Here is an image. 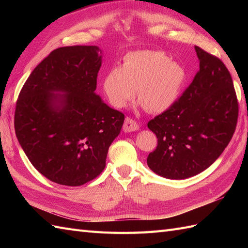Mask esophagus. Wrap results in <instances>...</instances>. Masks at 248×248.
Returning <instances> with one entry per match:
<instances>
[{
  "mask_svg": "<svg viewBox=\"0 0 248 248\" xmlns=\"http://www.w3.org/2000/svg\"><path fill=\"white\" fill-rule=\"evenodd\" d=\"M139 129H140V125L135 120H133L132 118H130V117L125 118L124 124V132H133V131H138Z\"/></svg>",
  "mask_w": 248,
  "mask_h": 248,
  "instance_id": "esophagus-1",
  "label": "esophagus"
}]
</instances>
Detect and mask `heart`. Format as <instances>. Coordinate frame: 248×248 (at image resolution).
I'll return each instance as SVG.
<instances>
[{"label":"heart","instance_id":"1","mask_svg":"<svg viewBox=\"0 0 248 248\" xmlns=\"http://www.w3.org/2000/svg\"><path fill=\"white\" fill-rule=\"evenodd\" d=\"M187 80L181 62L171 61L164 52H130L120 67L110 69L102 81L103 92L114 108H124L134 97L147 112H165L180 97Z\"/></svg>","mask_w":248,"mask_h":248}]
</instances>
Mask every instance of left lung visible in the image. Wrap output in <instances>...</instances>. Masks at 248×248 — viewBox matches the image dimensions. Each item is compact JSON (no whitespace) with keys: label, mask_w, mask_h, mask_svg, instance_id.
<instances>
[{"label":"left lung","mask_w":248,"mask_h":248,"mask_svg":"<svg viewBox=\"0 0 248 248\" xmlns=\"http://www.w3.org/2000/svg\"><path fill=\"white\" fill-rule=\"evenodd\" d=\"M199 70L186 91L148 123L157 146L147 157L156 175L172 180L196 176L217 161L229 144L239 104L224 62L195 46Z\"/></svg>","instance_id":"obj_1"}]
</instances>
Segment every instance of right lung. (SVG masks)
Masks as SVG:
<instances>
[{"instance_id": "add662e5", "label": "right lung", "mask_w": 248, "mask_h": 248, "mask_svg": "<svg viewBox=\"0 0 248 248\" xmlns=\"http://www.w3.org/2000/svg\"><path fill=\"white\" fill-rule=\"evenodd\" d=\"M102 51L62 46L37 65L21 89L15 130L30 162L52 182L78 186L99 176L124 115L96 93Z\"/></svg>"}]
</instances>
